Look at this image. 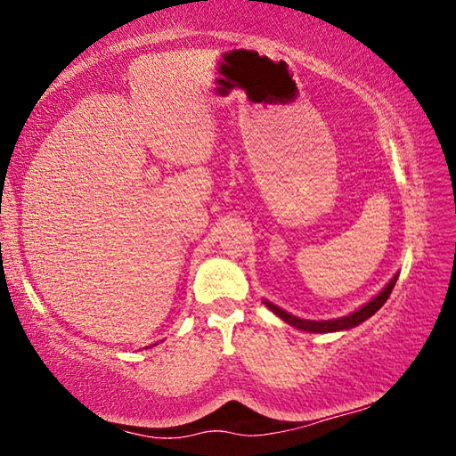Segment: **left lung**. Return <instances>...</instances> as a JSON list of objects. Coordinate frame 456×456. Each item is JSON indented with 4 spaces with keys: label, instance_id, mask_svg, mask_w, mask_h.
<instances>
[{
    "label": "left lung",
    "instance_id": "8db88e82",
    "mask_svg": "<svg viewBox=\"0 0 456 456\" xmlns=\"http://www.w3.org/2000/svg\"><path fill=\"white\" fill-rule=\"evenodd\" d=\"M395 281H397V275H394L392 281L382 289V293L377 295L370 302H367L365 306H362L360 310L350 314V315H344V317H338V320H329V322H308V320H300V317L291 315V314H287L285 310H281V308H278V306H273L272 302H266V300H265V305H266L275 315L281 317L283 322H287L289 325H293V327H297V329H300V330H308V333H333V330L352 329V327H355V325L363 323L365 320H369V317H370L372 314H375L377 310H380L384 302L388 300V297H390V293H392V289H394Z\"/></svg>",
    "mask_w": 456,
    "mask_h": 456
}]
</instances>
